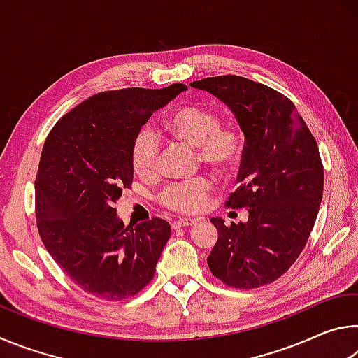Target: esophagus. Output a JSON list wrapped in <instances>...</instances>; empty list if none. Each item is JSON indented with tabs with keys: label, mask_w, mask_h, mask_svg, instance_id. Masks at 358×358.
I'll return each mask as SVG.
<instances>
[{
	"label": "esophagus",
	"mask_w": 358,
	"mask_h": 358,
	"mask_svg": "<svg viewBox=\"0 0 358 358\" xmlns=\"http://www.w3.org/2000/svg\"><path fill=\"white\" fill-rule=\"evenodd\" d=\"M197 220H191V217H180V220H175L172 222V229H180V227H187L196 224Z\"/></svg>",
	"instance_id": "esophagus-1"
}]
</instances>
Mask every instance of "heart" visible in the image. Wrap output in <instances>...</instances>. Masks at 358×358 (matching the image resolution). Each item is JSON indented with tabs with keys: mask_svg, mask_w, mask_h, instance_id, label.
Segmentation results:
<instances>
[{
	"mask_svg": "<svg viewBox=\"0 0 358 358\" xmlns=\"http://www.w3.org/2000/svg\"><path fill=\"white\" fill-rule=\"evenodd\" d=\"M164 128L173 137L197 148L199 157L216 171H229L240 161L243 145L237 131L221 128V118L210 108L186 106L169 115ZM159 141L150 128H143L132 138L131 164L141 177H150L156 171ZM210 183L197 178L185 183L169 185L161 194V202L180 213H194L203 208Z\"/></svg>",
	"mask_w": 358,
	"mask_h": 358,
	"instance_id": "obj_1",
	"label": "heart"
}]
</instances>
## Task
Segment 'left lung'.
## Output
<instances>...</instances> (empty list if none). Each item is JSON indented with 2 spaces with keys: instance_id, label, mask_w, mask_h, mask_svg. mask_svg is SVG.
Segmentation results:
<instances>
[{
  "instance_id": "obj_1",
  "label": "left lung",
  "mask_w": 358,
  "mask_h": 358,
  "mask_svg": "<svg viewBox=\"0 0 358 358\" xmlns=\"http://www.w3.org/2000/svg\"><path fill=\"white\" fill-rule=\"evenodd\" d=\"M191 87L224 102L245 136L238 189L227 207H246L250 215L230 226L211 217L217 240L208 266L235 289L265 286L292 266L316 222L324 192L316 138L290 99L266 85L221 76Z\"/></svg>"
}]
</instances>
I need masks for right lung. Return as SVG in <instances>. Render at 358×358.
I'll return each instance as SVG.
<instances>
[{
  "mask_svg": "<svg viewBox=\"0 0 358 358\" xmlns=\"http://www.w3.org/2000/svg\"><path fill=\"white\" fill-rule=\"evenodd\" d=\"M185 90L173 83L98 93L66 113L45 138L34 181L39 235L85 292L123 300L155 275L171 224L153 217L124 226L113 203L132 183V138Z\"/></svg>",
  "mask_w": 358,
  "mask_h": 358,
  "instance_id": "add662e5",
  "label": "right lung"
}]
</instances>
